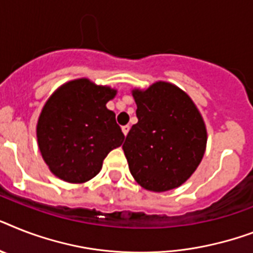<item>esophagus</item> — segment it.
<instances>
[{"mask_svg": "<svg viewBox=\"0 0 253 253\" xmlns=\"http://www.w3.org/2000/svg\"><path fill=\"white\" fill-rule=\"evenodd\" d=\"M122 131L125 135H127V133H128V131H130V126H128V125H126V126H122Z\"/></svg>", "mask_w": 253, "mask_h": 253, "instance_id": "obj_1", "label": "esophagus"}]
</instances>
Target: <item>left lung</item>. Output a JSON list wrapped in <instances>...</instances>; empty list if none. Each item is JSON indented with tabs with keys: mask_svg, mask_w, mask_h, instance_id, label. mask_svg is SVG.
Returning a JSON list of instances; mask_svg holds the SVG:
<instances>
[{
	"mask_svg": "<svg viewBox=\"0 0 253 253\" xmlns=\"http://www.w3.org/2000/svg\"><path fill=\"white\" fill-rule=\"evenodd\" d=\"M137 123L123 152L133 179L143 188L165 192L182 186L200 165L207 127L198 106L179 87L156 82L132 89Z\"/></svg>",
	"mask_w": 253,
	"mask_h": 253,
	"instance_id": "left-lung-1",
	"label": "left lung"
}]
</instances>
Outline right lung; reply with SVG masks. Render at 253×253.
I'll use <instances>...</instances> for the list:
<instances>
[{
	"instance_id": "add662e5",
	"label": "right lung",
	"mask_w": 253,
	"mask_h": 253,
	"mask_svg": "<svg viewBox=\"0 0 253 253\" xmlns=\"http://www.w3.org/2000/svg\"><path fill=\"white\" fill-rule=\"evenodd\" d=\"M117 89L87 78L70 80L50 94L39 116L36 136L49 170L69 183L100 173L110 151L125 140L116 113L106 108Z\"/></svg>"
}]
</instances>
